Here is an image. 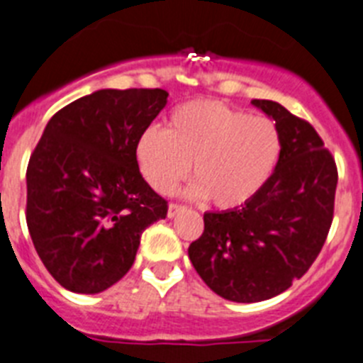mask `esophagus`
Returning <instances> with one entry per match:
<instances>
[{
    "mask_svg": "<svg viewBox=\"0 0 363 363\" xmlns=\"http://www.w3.org/2000/svg\"><path fill=\"white\" fill-rule=\"evenodd\" d=\"M184 208H186L184 205H179V203H172V205L167 206V216H169V218H175V216L179 214V212H182Z\"/></svg>",
    "mask_w": 363,
    "mask_h": 363,
    "instance_id": "1",
    "label": "esophagus"
}]
</instances>
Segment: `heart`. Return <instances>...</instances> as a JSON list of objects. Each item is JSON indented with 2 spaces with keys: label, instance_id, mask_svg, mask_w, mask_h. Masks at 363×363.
Returning <instances> with one entry per match:
<instances>
[{
  "label": "heart",
  "instance_id": "heart-1",
  "mask_svg": "<svg viewBox=\"0 0 363 363\" xmlns=\"http://www.w3.org/2000/svg\"><path fill=\"white\" fill-rule=\"evenodd\" d=\"M282 155V133L271 118L221 101L179 106L167 129L147 127L136 142V162L149 186L169 196L194 162L191 196L219 208L245 205L266 186Z\"/></svg>",
  "mask_w": 363,
  "mask_h": 363
}]
</instances>
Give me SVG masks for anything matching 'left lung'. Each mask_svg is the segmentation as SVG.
Masks as SVG:
<instances>
[{"label": "left lung", "mask_w": 363, "mask_h": 363, "mask_svg": "<svg viewBox=\"0 0 363 363\" xmlns=\"http://www.w3.org/2000/svg\"><path fill=\"white\" fill-rule=\"evenodd\" d=\"M282 133L267 184L240 208L206 212L188 257L210 290L234 303L282 294L321 252L334 218L337 167L318 130L275 101L252 99Z\"/></svg>", "instance_id": "left-lung-1"}]
</instances>
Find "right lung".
<instances>
[{"label":"right lung","instance_id":"1","mask_svg":"<svg viewBox=\"0 0 363 363\" xmlns=\"http://www.w3.org/2000/svg\"><path fill=\"white\" fill-rule=\"evenodd\" d=\"M167 103L162 88L99 90L60 108L27 164L26 219L62 288L99 294L135 264L140 236L167 216L136 142Z\"/></svg>","mask_w":363,"mask_h":363}]
</instances>
